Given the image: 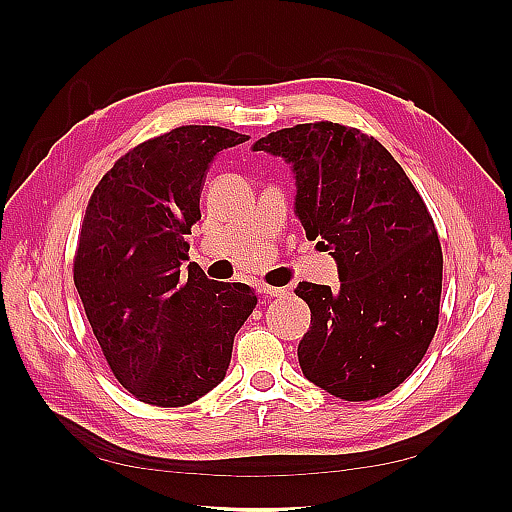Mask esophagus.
Here are the masks:
<instances>
[{
  "label": "esophagus",
  "instance_id": "obj_1",
  "mask_svg": "<svg viewBox=\"0 0 512 512\" xmlns=\"http://www.w3.org/2000/svg\"><path fill=\"white\" fill-rule=\"evenodd\" d=\"M258 290L262 294H267V297H284V294L288 292L286 288H280V286H267V284H260Z\"/></svg>",
  "mask_w": 512,
  "mask_h": 512
}]
</instances>
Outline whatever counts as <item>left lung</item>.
Returning a JSON list of instances; mask_svg holds the SVG:
<instances>
[{
  "mask_svg": "<svg viewBox=\"0 0 512 512\" xmlns=\"http://www.w3.org/2000/svg\"><path fill=\"white\" fill-rule=\"evenodd\" d=\"M252 149L290 164L294 213L342 282L294 290L312 309L303 376L346 401L391 393L438 329L442 247L421 194L374 136L333 121L271 132Z\"/></svg>",
  "mask_w": 512,
  "mask_h": 512,
  "instance_id": "1",
  "label": "left lung"
}]
</instances>
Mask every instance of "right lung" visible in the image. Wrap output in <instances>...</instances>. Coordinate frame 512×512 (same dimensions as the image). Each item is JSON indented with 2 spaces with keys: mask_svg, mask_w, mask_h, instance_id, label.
Here are the masks:
<instances>
[{
  "mask_svg": "<svg viewBox=\"0 0 512 512\" xmlns=\"http://www.w3.org/2000/svg\"><path fill=\"white\" fill-rule=\"evenodd\" d=\"M245 141L218 126L175 128L119 158L89 198L74 286L108 367L145 404L179 408L215 389L258 303L250 286L213 282L194 262L179 269L211 162Z\"/></svg>",
  "mask_w": 512,
  "mask_h": 512,
  "instance_id": "obj_1",
  "label": "right lung"
}]
</instances>
